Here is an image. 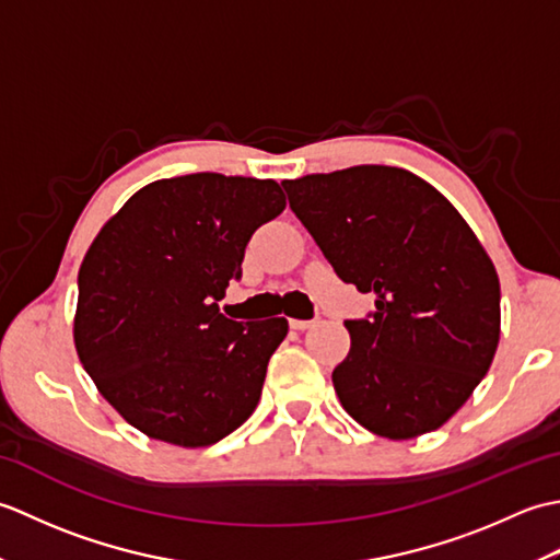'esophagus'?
<instances>
[{
  "mask_svg": "<svg viewBox=\"0 0 560 560\" xmlns=\"http://www.w3.org/2000/svg\"><path fill=\"white\" fill-rule=\"evenodd\" d=\"M289 325H291V329L303 331V329H311L315 325V319H289Z\"/></svg>",
  "mask_w": 560,
  "mask_h": 560,
  "instance_id": "34e87169",
  "label": "esophagus"
}]
</instances>
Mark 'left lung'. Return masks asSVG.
I'll list each match as a JSON object with an SVG mask.
<instances>
[{
    "label": "left lung",
    "mask_w": 560,
    "mask_h": 560,
    "mask_svg": "<svg viewBox=\"0 0 560 560\" xmlns=\"http://www.w3.org/2000/svg\"><path fill=\"white\" fill-rule=\"evenodd\" d=\"M295 217L343 283L375 295L347 319L351 351L331 383L368 431L407 440L471 397L501 337V283L459 211L421 177L353 165L283 180Z\"/></svg>",
    "instance_id": "left-lung-1"
}]
</instances>
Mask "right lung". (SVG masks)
I'll return each instance as SVG.
<instances>
[{
	"instance_id": "obj_1",
	"label": "right lung",
	"mask_w": 560,
	"mask_h": 560,
	"mask_svg": "<svg viewBox=\"0 0 560 560\" xmlns=\"http://www.w3.org/2000/svg\"><path fill=\"white\" fill-rule=\"evenodd\" d=\"M287 207L273 180L192 173L125 201L79 269L74 343L101 395L153 440L207 447L255 411L283 317L219 313L249 237Z\"/></svg>"
}]
</instances>
